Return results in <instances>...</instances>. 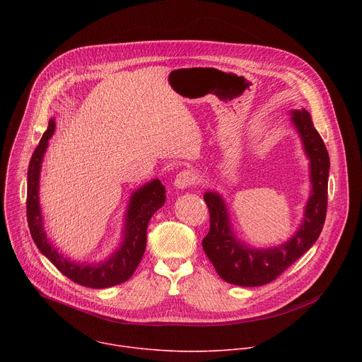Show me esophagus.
<instances>
[{"instance_id":"esophagus-1","label":"esophagus","mask_w":362,"mask_h":362,"mask_svg":"<svg viewBox=\"0 0 362 362\" xmlns=\"http://www.w3.org/2000/svg\"><path fill=\"white\" fill-rule=\"evenodd\" d=\"M197 180V176L193 170H182L175 177V187L177 189H186L192 185H194Z\"/></svg>"}]
</instances>
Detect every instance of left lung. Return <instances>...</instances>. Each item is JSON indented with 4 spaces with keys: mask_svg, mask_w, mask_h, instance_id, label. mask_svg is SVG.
<instances>
[{
    "mask_svg": "<svg viewBox=\"0 0 362 362\" xmlns=\"http://www.w3.org/2000/svg\"><path fill=\"white\" fill-rule=\"evenodd\" d=\"M291 115L309 159L313 189L305 206L303 221L289 240L268 249L245 245L232 230L222 196L216 192L203 194L211 214V229L203 238L202 246L219 276L229 284L261 286L275 281L317 242L324 228L328 204V151L305 109L292 110Z\"/></svg>",
    "mask_w": 362,
    "mask_h": 362,
    "instance_id": "1",
    "label": "left lung"
}]
</instances>
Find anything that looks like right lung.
I'll list each match as a JSON object with an SVG mask.
<instances>
[{
    "mask_svg": "<svg viewBox=\"0 0 362 362\" xmlns=\"http://www.w3.org/2000/svg\"><path fill=\"white\" fill-rule=\"evenodd\" d=\"M56 129L54 119L48 122V129L42 134L35 147L27 175V221L30 233L40 252L51 261L63 275L73 282L103 289L126 282L136 271L146 250L147 225L150 218L156 214L166 200L165 186L159 179H154L136 192H133L124 221L123 240L120 247L109 256V259L98 264H80L70 261L51 245L42 226V215L40 208V172L44 159V153L48 147V139L53 136Z\"/></svg>",
    "mask_w": 362,
    "mask_h": 362,
    "instance_id": "right-lung-1",
    "label": "right lung"
}]
</instances>
